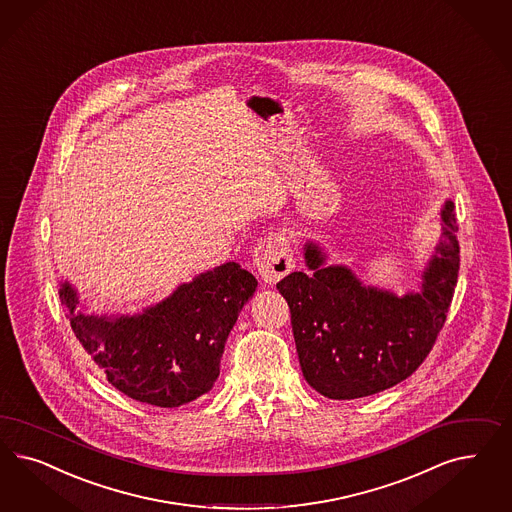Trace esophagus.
I'll list each match as a JSON object with an SVG mask.
<instances>
[{
    "instance_id": "1",
    "label": "esophagus",
    "mask_w": 512,
    "mask_h": 512,
    "mask_svg": "<svg viewBox=\"0 0 512 512\" xmlns=\"http://www.w3.org/2000/svg\"><path fill=\"white\" fill-rule=\"evenodd\" d=\"M254 265L267 284L281 281L294 269L290 239L281 231L269 233L254 248Z\"/></svg>"
}]
</instances>
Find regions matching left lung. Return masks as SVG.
<instances>
[{
  "mask_svg": "<svg viewBox=\"0 0 512 512\" xmlns=\"http://www.w3.org/2000/svg\"><path fill=\"white\" fill-rule=\"evenodd\" d=\"M443 241L422 275V292L396 297L365 288L352 271L324 267L309 243L311 273L294 271L277 288L288 301L305 380L330 399L373 396L411 377L443 330L460 271L454 203L441 211Z\"/></svg>",
  "mask_w": 512,
  "mask_h": 512,
  "instance_id": "left-lung-1",
  "label": "left lung"
}]
</instances>
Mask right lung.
<instances>
[{
	"label": "right lung",
	"mask_w": 512,
	"mask_h": 512,
	"mask_svg": "<svg viewBox=\"0 0 512 512\" xmlns=\"http://www.w3.org/2000/svg\"><path fill=\"white\" fill-rule=\"evenodd\" d=\"M256 284L230 262L182 284L145 313L116 320L81 313L67 282L60 299L75 337L109 384L135 401L173 409L215 386L226 339Z\"/></svg>",
	"instance_id": "add662e5"
}]
</instances>
